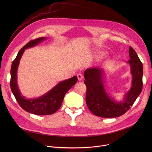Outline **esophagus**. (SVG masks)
I'll return each mask as SVG.
<instances>
[{
	"label": "esophagus",
	"mask_w": 152,
	"mask_h": 152,
	"mask_svg": "<svg viewBox=\"0 0 152 152\" xmlns=\"http://www.w3.org/2000/svg\"><path fill=\"white\" fill-rule=\"evenodd\" d=\"M77 79L79 80H82V79H83V75L80 73H79L77 75Z\"/></svg>",
	"instance_id": "esophagus-1"
}]
</instances>
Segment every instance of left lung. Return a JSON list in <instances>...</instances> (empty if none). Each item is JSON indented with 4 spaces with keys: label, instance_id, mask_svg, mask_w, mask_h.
I'll list each match as a JSON object with an SVG mask.
<instances>
[{
    "label": "left lung",
    "instance_id": "1",
    "mask_svg": "<svg viewBox=\"0 0 152 152\" xmlns=\"http://www.w3.org/2000/svg\"><path fill=\"white\" fill-rule=\"evenodd\" d=\"M130 60L132 76L131 87L124 94L122 101H117L109 96L103 83L104 70L100 67H91L84 72V83L86 86V103L95 115L103 118H114L126 113L141 93L143 67L134 49L129 47Z\"/></svg>",
    "mask_w": 152,
    "mask_h": 152
}]
</instances>
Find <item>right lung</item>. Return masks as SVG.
Returning <instances> with one entry per match:
<instances>
[{
	"mask_svg": "<svg viewBox=\"0 0 152 152\" xmlns=\"http://www.w3.org/2000/svg\"><path fill=\"white\" fill-rule=\"evenodd\" d=\"M41 37L31 40L18 52L15 59L13 61L11 68L10 86L17 102L28 113L39 115H50L56 113L61 106L65 94L75 85L77 81V76L59 82L56 86L45 94L35 99H26L21 94L17 84V69L20 61L25 49L34 47L46 39Z\"/></svg>",
	"mask_w": 152,
	"mask_h": 152,
	"instance_id": "obj_1",
	"label": "right lung"
}]
</instances>
